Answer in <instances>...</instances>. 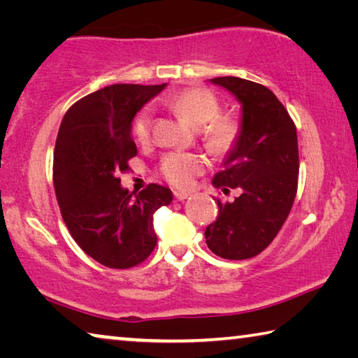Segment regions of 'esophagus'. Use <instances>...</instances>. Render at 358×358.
I'll list each match as a JSON object with an SVG mask.
<instances>
[{"label":"esophagus","mask_w":358,"mask_h":358,"mask_svg":"<svg viewBox=\"0 0 358 358\" xmlns=\"http://www.w3.org/2000/svg\"><path fill=\"white\" fill-rule=\"evenodd\" d=\"M187 196H189V194L187 192H173V197H175V201L177 202H181V201H185V199H187Z\"/></svg>","instance_id":"esophagus-1"}]
</instances>
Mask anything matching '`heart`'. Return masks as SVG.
<instances>
[{
    "label": "heart",
    "instance_id": "obj_1",
    "mask_svg": "<svg viewBox=\"0 0 358 358\" xmlns=\"http://www.w3.org/2000/svg\"><path fill=\"white\" fill-rule=\"evenodd\" d=\"M162 102L183 117L192 126H202L199 136L211 155L226 156L232 153L241 137V123L237 117L221 113V102L207 88H185L169 93ZM151 110H138L132 120V136L138 143H147L151 136ZM207 167L201 153L171 151L161 157L159 172L167 183L180 189L189 187L194 180Z\"/></svg>",
    "mask_w": 358,
    "mask_h": 358
}]
</instances>
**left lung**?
<instances>
[{
  "label": "left lung",
  "mask_w": 358,
  "mask_h": 358,
  "mask_svg": "<svg viewBox=\"0 0 358 358\" xmlns=\"http://www.w3.org/2000/svg\"><path fill=\"white\" fill-rule=\"evenodd\" d=\"M243 104L241 137L213 185L234 201L217 202V217L205 230L207 245L229 260L251 259L280 232L299 185L296 128L280 99L264 85L240 77H216Z\"/></svg>",
  "instance_id": "left-lung-1"
}]
</instances>
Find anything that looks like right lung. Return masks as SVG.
<instances>
[{"mask_svg":"<svg viewBox=\"0 0 358 358\" xmlns=\"http://www.w3.org/2000/svg\"><path fill=\"white\" fill-rule=\"evenodd\" d=\"M164 87L108 85L72 104L59 126L53 155L59 211L76 243L108 268H131L153 252V215L172 202L169 187L151 183L132 196L118 178L137 155L132 118Z\"/></svg>","mask_w":358,"mask_h":358,"instance_id":"right-lung-1","label":"right lung"}]
</instances>
